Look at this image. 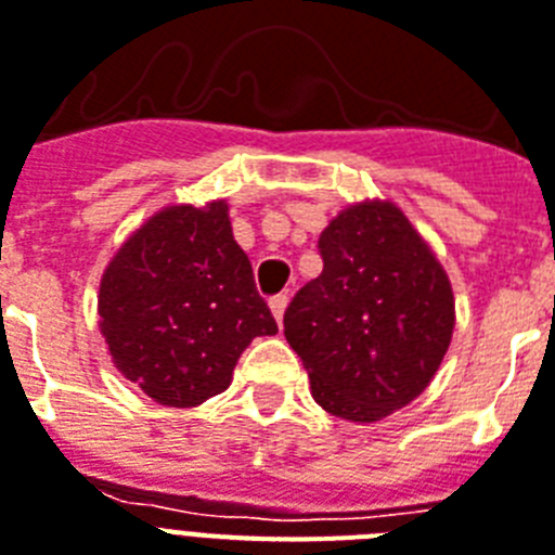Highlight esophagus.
I'll return each instance as SVG.
<instances>
[{
    "label": "esophagus",
    "instance_id": "obj_1",
    "mask_svg": "<svg viewBox=\"0 0 555 555\" xmlns=\"http://www.w3.org/2000/svg\"><path fill=\"white\" fill-rule=\"evenodd\" d=\"M286 306H288V297L286 295H274L272 300H269V309H272V314H274V320H278V323H283Z\"/></svg>",
    "mask_w": 555,
    "mask_h": 555
}]
</instances>
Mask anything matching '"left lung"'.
<instances>
[{
  "label": "left lung",
  "mask_w": 555,
  "mask_h": 555,
  "mask_svg": "<svg viewBox=\"0 0 555 555\" xmlns=\"http://www.w3.org/2000/svg\"><path fill=\"white\" fill-rule=\"evenodd\" d=\"M323 272L283 314L311 397L349 423H377L428 388L456 326L448 272L400 206L349 204L320 232Z\"/></svg>",
  "instance_id": "1"
}]
</instances>
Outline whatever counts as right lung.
Returning a JSON list of instances; mask_svg holds the SVG:
<instances>
[{
    "label": "right lung",
    "instance_id": "obj_1",
    "mask_svg": "<svg viewBox=\"0 0 555 555\" xmlns=\"http://www.w3.org/2000/svg\"><path fill=\"white\" fill-rule=\"evenodd\" d=\"M99 328L118 374L158 405L227 391L246 346L278 332L227 201L150 215L104 269Z\"/></svg>",
    "mask_w": 555,
    "mask_h": 555
}]
</instances>
